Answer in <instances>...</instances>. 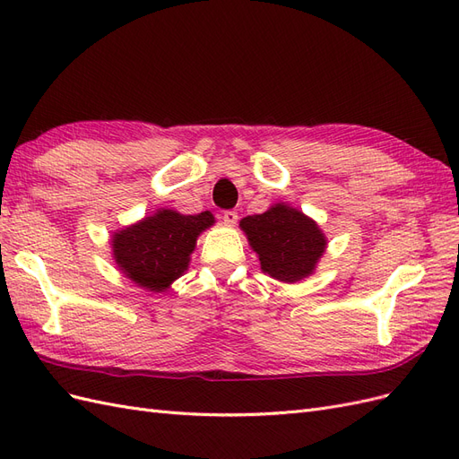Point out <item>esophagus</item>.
Wrapping results in <instances>:
<instances>
[{"mask_svg":"<svg viewBox=\"0 0 459 459\" xmlns=\"http://www.w3.org/2000/svg\"><path fill=\"white\" fill-rule=\"evenodd\" d=\"M221 220H224V224L233 226V224H238L239 216H238V212H235V211H224V214H221Z\"/></svg>","mask_w":459,"mask_h":459,"instance_id":"esophagus-1","label":"esophagus"}]
</instances>
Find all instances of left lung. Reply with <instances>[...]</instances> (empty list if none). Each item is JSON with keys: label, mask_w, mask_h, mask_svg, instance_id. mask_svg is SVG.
<instances>
[{"label": "left lung", "mask_w": 459, "mask_h": 459, "mask_svg": "<svg viewBox=\"0 0 459 459\" xmlns=\"http://www.w3.org/2000/svg\"><path fill=\"white\" fill-rule=\"evenodd\" d=\"M260 270L281 283H299L316 272L327 238L310 216L287 203H273L266 212L239 221Z\"/></svg>", "instance_id": "8db88e82"}]
</instances>
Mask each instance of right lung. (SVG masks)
Returning <instances> with one entry per match:
<instances>
[{
  "label": "right lung",
  "instance_id": "right-lung-1",
  "mask_svg": "<svg viewBox=\"0 0 459 459\" xmlns=\"http://www.w3.org/2000/svg\"><path fill=\"white\" fill-rule=\"evenodd\" d=\"M212 212L182 214L157 208L110 238L113 260L124 277L149 293H164L182 277L195 251L199 235L214 226Z\"/></svg>",
  "mask_w": 459,
  "mask_h": 459
}]
</instances>
